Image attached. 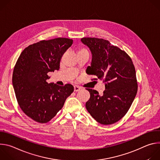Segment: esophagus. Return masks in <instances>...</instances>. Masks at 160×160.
Returning <instances> with one entry per match:
<instances>
[{"mask_svg":"<svg viewBox=\"0 0 160 160\" xmlns=\"http://www.w3.org/2000/svg\"><path fill=\"white\" fill-rule=\"evenodd\" d=\"M80 89H81V88L80 87L77 86V85L74 86V91H75V92H78V91L80 90Z\"/></svg>","mask_w":160,"mask_h":160,"instance_id":"obj_1","label":"esophagus"}]
</instances>
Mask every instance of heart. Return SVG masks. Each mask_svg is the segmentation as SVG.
<instances>
[{
  "mask_svg": "<svg viewBox=\"0 0 160 160\" xmlns=\"http://www.w3.org/2000/svg\"><path fill=\"white\" fill-rule=\"evenodd\" d=\"M82 53H87V54H88V51L85 48H80L78 50V54H82Z\"/></svg>",
  "mask_w": 160,
  "mask_h": 160,
  "instance_id": "obj_1",
  "label": "heart"
}]
</instances>
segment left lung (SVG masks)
Wrapping results in <instances>:
<instances>
[{"mask_svg": "<svg viewBox=\"0 0 160 160\" xmlns=\"http://www.w3.org/2000/svg\"><path fill=\"white\" fill-rule=\"evenodd\" d=\"M81 41L92 53L86 73L103 80L106 88L102 96L96 90L87 88L90 97L86 109L99 123H115L125 115L138 92L134 65L124 51L108 40L85 37Z\"/></svg>", "mask_w": 160, "mask_h": 160, "instance_id": "8db88e82", "label": "left lung"}]
</instances>
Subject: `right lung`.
<instances>
[{
	"label": "right lung",
	"instance_id": "right-lung-1",
	"mask_svg": "<svg viewBox=\"0 0 160 160\" xmlns=\"http://www.w3.org/2000/svg\"><path fill=\"white\" fill-rule=\"evenodd\" d=\"M72 43L66 38L41 40L26 48L18 59L12 73L16 97L21 110L37 122H49L73 92L71 84L46 81L49 72L59 70L61 58Z\"/></svg>",
	"mask_w": 160,
	"mask_h": 160
}]
</instances>
